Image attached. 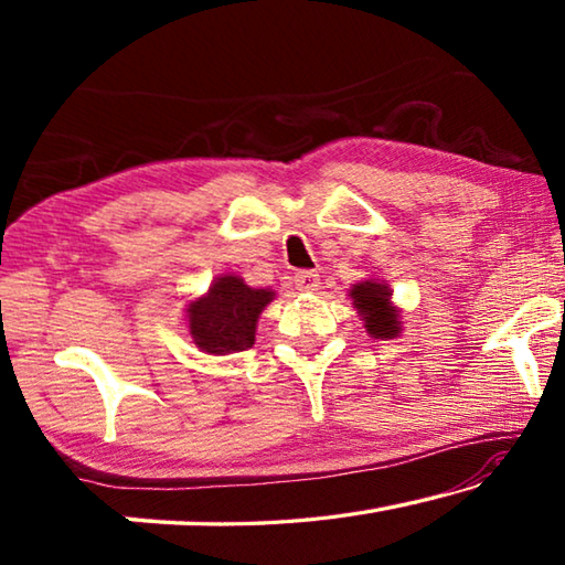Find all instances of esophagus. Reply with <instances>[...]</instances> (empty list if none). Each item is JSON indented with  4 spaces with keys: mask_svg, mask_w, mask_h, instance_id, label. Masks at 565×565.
<instances>
[{
    "mask_svg": "<svg viewBox=\"0 0 565 565\" xmlns=\"http://www.w3.org/2000/svg\"><path fill=\"white\" fill-rule=\"evenodd\" d=\"M296 291H317L319 289V274L317 271H299L294 276Z\"/></svg>",
    "mask_w": 565,
    "mask_h": 565,
    "instance_id": "1",
    "label": "esophagus"
}]
</instances>
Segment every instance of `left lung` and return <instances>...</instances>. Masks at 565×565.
Listing matches in <instances>:
<instances>
[{
    "label": "left lung",
    "mask_w": 565,
    "mask_h": 565,
    "mask_svg": "<svg viewBox=\"0 0 565 565\" xmlns=\"http://www.w3.org/2000/svg\"><path fill=\"white\" fill-rule=\"evenodd\" d=\"M349 296L353 299V309H359L363 327L374 339H394L401 333L398 309L391 306V289L381 281H361L353 284Z\"/></svg>",
    "instance_id": "left-lung-1"
}]
</instances>
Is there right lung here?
Masks as SVG:
<instances>
[{"instance_id":"add662e5","label":"right lung","mask_w":565,"mask_h":565,"mask_svg":"<svg viewBox=\"0 0 565 565\" xmlns=\"http://www.w3.org/2000/svg\"><path fill=\"white\" fill-rule=\"evenodd\" d=\"M271 299V289H252L234 274L218 276L202 299L186 306L191 339L214 356L252 349L256 321Z\"/></svg>"}]
</instances>
